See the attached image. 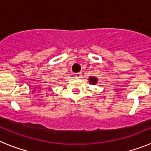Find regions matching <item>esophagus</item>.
Listing matches in <instances>:
<instances>
[{"instance_id": "34e87169", "label": "esophagus", "mask_w": 151, "mask_h": 151, "mask_svg": "<svg viewBox=\"0 0 151 151\" xmlns=\"http://www.w3.org/2000/svg\"><path fill=\"white\" fill-rule=\"evenodd\" d=\"M74 76H75V77H77V78H81V76H82V73H77V74H74Z\"/></svg>"}]
</instances>
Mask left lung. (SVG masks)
Segmentation results:
<instances>
[{
  "label": "left lung",
  "instance_id": "obj_1",
  "mask_svg": "<svg viewBox=\"0 0 151 151\" xmlns=\"http://www.w3.org/2000/svg\"><path fill=\"white\" fill-rule=\"evenodd\" d=\"M89 83H90L91 84H93V85H95V84L97 83L98 79L96 78V77H90L89 78Z\"/></svg>",
  "mask_w": 151,
  "mask_h": 151
}]
</instances>
